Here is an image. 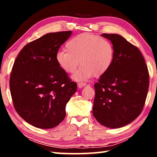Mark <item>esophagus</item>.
Here are the masks:
<instances>
[{
  "instance_id": "1",
  "label": "esophagus",
  "mask_w": 157,
  "mask_h": 157,
  "mask_svg": "<svg viewBox=\"0 0 157 157\" xmlns=\"http://www.w3.org/2000/svg\"><path fill=\"white\" fill-rule=\"evenodd\" d=\"M85 85H86V84L84 83V82H79V83H78V88H79V89L82 88V87L84 86Z\"/></svg>"
}]
</instances>
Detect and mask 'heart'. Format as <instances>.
I'll use <instances>...</instances> for the list:
<instances>
[{
    "mask_svg": "<svg viewBox=\"0 0 157 157\" xmlns=\"http://www.w3.org/2000/svg\"><path fill=\"white\" fill-rule=\"evenodd\" d=\"M66 50L57 53L56 62L67 73H73L80 63V68L73 75L76 81L86 80L94 75H104L113 63L112 44L107 39L90 33L78 34L69 39Z\"/></svg>",
    "mask_w": 157,
    "mask_h": 157,
    "instance_id": "obj_1",
    "label": "heart"
}]
</instances>
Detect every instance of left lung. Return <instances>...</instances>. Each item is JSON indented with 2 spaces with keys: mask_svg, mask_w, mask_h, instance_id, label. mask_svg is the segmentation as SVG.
I'll return each mask as SVG.
<instances>
[{
  "mask_svg": "<svg viewBox=\"0 0 157 157\" xmlns=\"http://www.w3.org/2000/svg\"><path fill=\"white\" fill-rule=\"evenodd\" d=\"M114 48L110 68L94 84L93 114L99 123L120 128L134 121L144 107L149 73L137 47L116 34H102Z\"/></svg>",
  "mask_w": 157,
  "mask_h": 157,
  "instance_id": "left-lung-1",
  "label": "left lung"
}]
</instances>
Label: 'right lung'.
<instances>
[{
	"label": "right lung",
	"instance_id": "right-lung-1",
	"mask_svg": "<svg viewBox=\"0 0 157 157\" xmlns=\"http://www.w3.org/2000/svg\"><path fill=\"white\" fill-rule=\"evenodd\" d=\"M71 31L45 34L23 48L13 65L10 88L13 105L23 120L40 129L57 126L77 84L59 68L56 55Z\"/></svg>",
	"mask_w": 157,
	"mask_h": 157
}]
</instances>
